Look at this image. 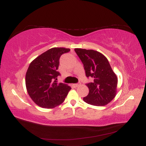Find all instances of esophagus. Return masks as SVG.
Listing matches in <instances>:
<instances>
[{"mask_svg": "<svg viewBox=\"0 0 146 146\" xmlns=\"http://www.w3.org/2000/svg\"><path fill=\"white\" fill-rule=\"evenodd\" d=\"M80 85V82H78V83H76V84H73V86L74 88H77Z\"/></svg>", "mask_w": 146, "mask_h": 146, "instance_id": "obj_1", "label": "esophagus"}]
</instances>
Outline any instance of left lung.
<instances>
[{
  "label": "left lung",
  "instance_id": "1",
  "mask_svg": "<svg viewBox=\"0 0 146 146\" xmlns=\"http://www.w3.org/2000/svg\"><path fill=\"white\" fill-rule=\"evenodd\" d=\"M84 65L86 76L94 80L87 83L89 94L83 98L86 103L94 106H104L116 95L117 78L106 58L94 50L75 48Z\"/></svg>",
  "mask_w": 146,
  "mask_h": 146
}]
</instances>
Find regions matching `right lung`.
<instances>
[{"instance_id":"1","label":"right lung","mask_w":146,"mask_h":146,"mask_svg":"<svg viewBox=\"0 0 146 146\" xmlns=\"http://www.w3.org/2000/svg\"><path fill=\"white\" fill-rule=\"evenodd\" d=\"M69 50V48L62 47L52 48L30 64L25 78L27 90L34 102L41 107L52 108L60 105L71 89L57 80L60 75L58 71L60 58Z\"/></svg>"}]
</instances>
